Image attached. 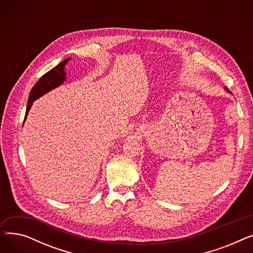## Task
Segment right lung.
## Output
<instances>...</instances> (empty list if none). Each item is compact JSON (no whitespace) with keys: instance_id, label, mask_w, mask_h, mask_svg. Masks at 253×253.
Wrapping results in <instances>:
<instances>
[{"instance_id":"right-lung-1","label":"right lung","mask_w":253,"mask_h":253,"mask_svg":"<svg viewBox=\"0 0 253 253\" xmlns=\"http://www.w3.org/2000/svg\"><path fill=\"white\" fill-rule=\"evenodd\" d=\"M70 59L71 58L63 60L58 65H56L54 69L50 70L48 73L43 75L41 77V79H40L39 81L37 82V84L33 87V89L30 92V96H29L28 106H26L24 121H25L26 116H28V114H29V111L31 110V106H32L33 102L36 99H38L39 97H41L42 95H44L45 93L49 92L50 90L58 87L64 81V80H65L64 65L70 61Z\"/></svg>"}]
</instances>
